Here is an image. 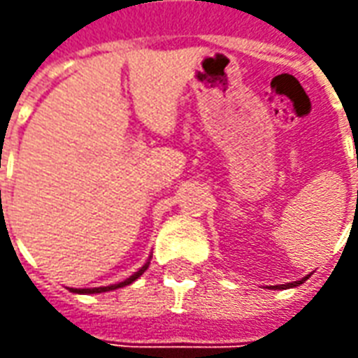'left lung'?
Instances as JSON below:
<instances>
[{
	"mask_svg": "<svg viewBox=\"0 0 358 358\" xmlns=\"http://www.w3.org/2000/svg\"><path fill=\"white\" fill-rule=\"evenodd\" d=\"M310 276V274H308ZM308 276L301 278V280H297V282H289V284H282V285H270L272 289H284V287H297V285H301L305 280H308Z\"/></svg>",
	"mask_w": 358,
	"mask_h": 358,
	"instance_id": "8db88e82",
	"label": "left lung"
}]
</instances>
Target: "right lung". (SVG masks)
I'll return each instance as SVG.
<instances>
[{
	"label": "right lung",
	"mask_w": 358,
	"mask_h": 358,
	"mask_svg": "<svg viewBox=\"0 0 358 358\" xmlns=\"http://www.w3.org/2000/svg\"><path fill=\"white\" fill-rule=\"evenodd\" d=\"M149 261H151V255H149V259L143 263V266L141 268H138L136 272H134L132 276L126 278L124 282H118V284H110V285H101V287H71V292L73 293H80V295H90V293H105V292H113V289H118V287H124V285H130L132 282H136L138 278L148 270L149 266Z\"/></svg>",
	"instance_id": "add662e5"
}]
</instances>
